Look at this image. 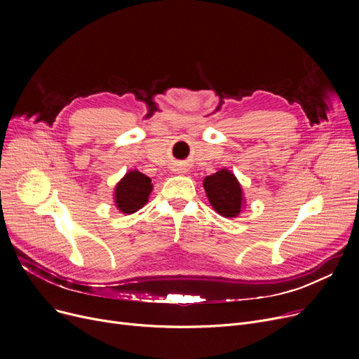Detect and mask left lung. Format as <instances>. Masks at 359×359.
<instances>
[{
	"instance_id": "1",
	"label": "left lung",
	"mask_w": 359,
	"mask_h": 359,
	"mask_svg": "<svg viewBox=\"0 0 359 359\" xmlns=\"http://www.w3.org/2000/svg\"><path fill=\"white\" fill-rule=\"evenodd\" d=\"M203 189L212 208L225 218H236L243 210V189L237 177L227 168L203 179Z\"/></svg>"
}]
</instances>
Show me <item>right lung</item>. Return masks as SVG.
Returning <instances> with one entry per match:
<instances>
[{
  "mask_svg": "<svg viewBox=\"0 0 359 359\" xmlns=\"http://www.w3.org/2000/svg\"><path fill=\"white\" fill-rule=\"evenodd\" d=\"M151 191V179L138 170H130L115 187V205L123 214H134L148 202Z\"/></svg>",
  "mask_w": 359,
  "mask_h": 359,
  "instance_id": "add662e5",
  "label": "right lung"
}]
</instances>
